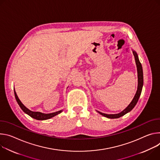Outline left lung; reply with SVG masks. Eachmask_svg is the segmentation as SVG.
<instances>
[{"mask_svg": "<svg viewBox=\"0 0 160 160\" xmlns=\"http://www.w3.org/2000/svg\"><path fill=\"white\" fill-rule=\"evenodd\" d=\"M133 54L135 57V63L137 65V74H138V86H137V92L132 100V101L130 102V103L128 105V107L124 109L122 112L118 113V114H104L102 112H100L99 111H97L99 114L103 116L104 117H106L110 119H115V118H119L127 113L131 111L137 104L139 97L140 96L142 90V87H143V82H144V78H143V70H142V65L139 61L138 55L137 54V52L135 51H133Z\"/></svg>", "mask_w": 160, "mask_h": 160, "instance_id": "left-lung-1", "label": "left lung"}]
</instances>
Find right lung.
Here are the masks:
<instances>
[{"label":"right lung","instance_id":"add662e5","mask_svg":"<svg viewBox=\"0 0 160 160\" xmlns=\"http://www.w3.org/2000/svg\"><path fill=\"white\" fill-rule=\"evenodd\" d=\"M14 95H15V98H16V100L18 102V105H20V107L21 108V109L23 110V111L27 114L28 115H29L30 117L35 119H38V120H46V119H50L52 117H54L55 116H57V114L61 113L62 112V110L61 111H57V112H52V113H49V114H44V113H42V112H33V111H32L30 110H29L28 109H27L25 106L22 103V102L20 100L19 98L18 97L17 95H16V93L14 89Z\"/></svg>","mask_w":160,"mask_h":160}]
</instances>
